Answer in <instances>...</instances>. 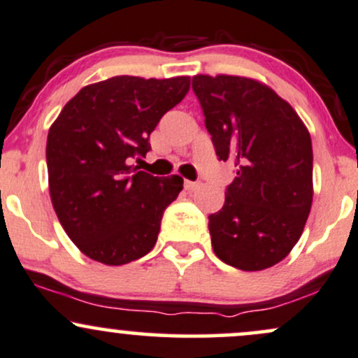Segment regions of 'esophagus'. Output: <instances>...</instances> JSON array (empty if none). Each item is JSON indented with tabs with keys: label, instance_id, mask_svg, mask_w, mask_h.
<instances>
[{
	"label": "esophagus",
	"instance_id": "1",
	"mask_svg": "<svg viewBox=\"0 0 358 358\" xmlns=\"http://www.w3.org/2000/svg\"><path fill=\"white\" fill-rule=\"evenodd\" d=\"M185 188H187V190H195L196 187H199V183L196 182H190V180H185Z\"/></svg>",
	"mask_w": 358,
	"mask_h": 358
}]
</instances>
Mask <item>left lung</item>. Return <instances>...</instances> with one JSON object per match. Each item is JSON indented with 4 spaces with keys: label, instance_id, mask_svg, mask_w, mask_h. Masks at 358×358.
Returning <instances> with one entry per match:
<instances>
[{
    "label": "left lung",
    "instance_id": "obj_1",
    "mask_svg": "<svg viewBox=\"0 0 358 358\" xmlns=\"http://www.w3.org/2000/svg\"><path fill=\"white\" fill-rule=\"evenodd\" d=\"M215 153L236 163L225 203L208 215L215 256L241 271L282 261L301 237L313 202V148L296 110L261 82L195 76Z\"/></svg>",
    "mask_w": 358,
    "mask_h": 358
}]
</instances>
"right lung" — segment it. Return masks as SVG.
<instances>
[{"instance_id":"add662e5","label":"right lung","mask_w":358,"mask_h":358,"mask_svg":"<svg viewBox=\"0 0 358 358\" xmlns=\"http://www.w3.org/2000/svg\"><path fill=\"white\" fill-rule=\"evenodd\" d=\"M188 89L190 77H110L80 89L52 124L50 199L64 231L87 257L121 266L155 248L163 212L183 178H159L133 163L151 150L150 134Z\"/></svg>"}]
</instances>
